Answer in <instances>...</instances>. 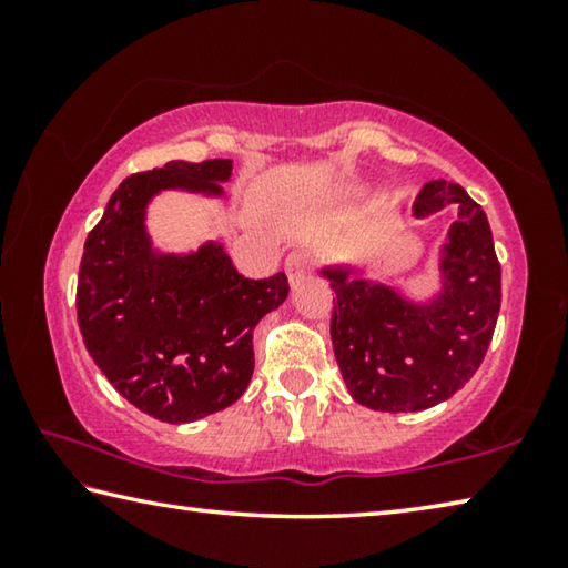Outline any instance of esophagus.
I'll return each mask as SVG.
<instances>
[{"label":"esophagus","mask_w":568,"mask_h":568,"mask_svg":"<svg viewBox=\"0 0 568 568\" xmlns=\"http://www.w3.org/2000/svg\"><path fill=\"white\" fill-rule=\"evenodd\" d=\"M285 273L291 285H297L305 275H311V257L305 253H291L285 261Z\"/></svg>","instance_id":"obj_1"}]
</instances>
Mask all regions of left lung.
Masks as SVG:
<instances>
[{
	"label": "left lung",
	"mask_w": 568,
	"mask_h": 568,
	"mask_svg": "<svg viewBox=\"0 0 568 568\" xmlns=\"http://www.w3.org/2000/svg\"><path fill=\"white\" fill-rule=\"evenodd\" d=\"M456 205L436 250V285H406L361 275L351 261L325 263L335 291L331 341L345 388L361 406L383 413L434 408L464 388L494 338L501 307V265L480 205L460 185L428 180L410 213L428 220Z\"/></svg>",
	"instance_id": "obj_1"
}]
</instances>
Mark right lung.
<instances>
[{
  "mask_svg": "<svg viewBox=\"0 0 568 568\" xmlns=\"http://www.w3.org/2000/svg\"><path fill=\"white\" fill-rule=\"evenodd\" d=\"M230 178L233 160H175L130 175L84 243L82 341L114 390L162 423L200 420L243 396L255 368V325L291 291L285 273L240 275L217 240L182 253L152 240V200L170 190L225 200Z\"/></svg>",
  "mask_w": 568,
  "mask_h": 568,
  "instance_id": "right-lung-1",
  "label": "right lung"
}]
</instances>
